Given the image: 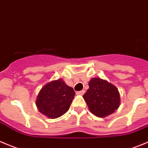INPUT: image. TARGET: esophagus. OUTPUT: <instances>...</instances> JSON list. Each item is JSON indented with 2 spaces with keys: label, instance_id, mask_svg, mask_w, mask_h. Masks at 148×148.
<instances>
[{
  "label": "esophagus",
  "instance_id": "1",
  "mask_svg": "<svg viewBox=\"0 0 148 148\" xmlns=\"http://www.w3.org/2000/svg\"><path fill=\"white\" fill-rule=\"evenodd\" d=\"M84 92H85V90H81V91L77 92V94L79 95H83L84 94Z\"/></svg>",
  "mask_w": 148,
  "mask_h": 148
}]
</instances>
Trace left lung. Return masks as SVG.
I'll list each match as a JSON object with an SVG mask.
<instances>
[{
	"instance_id": "obj_1",
	"label": "left lung",
	"mask_w": 148,
	"mask_h": 148,
	"mask_svg": "<svg viewBox=\"0 0 148 148\" xmlns=\"http://www.w3.org/2000/svg\"><path fill=\"white\" fill-rule=\"evenodd\" d=\"M83 97L90 112L100 118L114 114L119 107L121 100L117 87L100 77L90 79L89 89Z\"/></svg>"
}]
</instances>
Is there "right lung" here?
Returning <instances> with one entry per match:
<instances>
[{
    "mask_svg": "<svg viewBox=\"0 0 148 148\" xmlns=\"http://www.w3.org/2000/svg\"><path fill=\"white\" fill-rule=\"evenodd\" d=\"M75 95L71 87L61 79L53 80L42 87L36 99V106L49 119H57L68 111Z\"/></svg>",
    "mask_w": 148,
    "mask_h": 148,
    "instance_id": "obj_1",
    "label": "right lung"
}]
</instances>
